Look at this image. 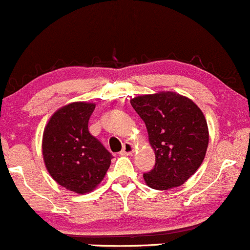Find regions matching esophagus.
<instances>
[{
	"instance_id": "1",
	"label": "esophagus",
	"mask_w": 250,
	"mask_h": 250,
	"mask_svg": "<svg viewBox=\"0 0 250 250\" xmlns=\"http://www.w3.org/2000/svg\"><path fill=\"white\" fill-rule=\"evenodd\" d=\"M134 153V146L133 143L130 142H125V145H123V148L121 150V155H131Z\"/></svg>"
}]
</instances>
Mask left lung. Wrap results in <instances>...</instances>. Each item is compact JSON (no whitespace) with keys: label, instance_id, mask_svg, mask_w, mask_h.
Masks as SVG:
<instances>
[{"label":"left lung","instance_id":"1","mask_svg":"<svg viewBox=\"0 0 250 250\" xmlns=\"http://www.w3.org/2000/svg\"><path fill=\"white\" fill-rule=\"evenodd\" d=\"M131 105L145 121L155 166L143 174L150 188L179 187L199 169L208 148L209 133L205 115L191 100L163 91L137 96Z\"/></svg>","mask_w":250,"mask_h":250}]
</instances>
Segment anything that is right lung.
Wrapping results in <instances>:
<instances>
[{"mask_svg": "<svg viewBox=\"0 0 250 250\" xmlns=\"http://www.w3.org/2000/svg\"><path fill=\"white\" fill-rule=\"evenodd\" d=\"M94 109V103L85 102L64 105L50 117L43 133V159L51 177L79 194L91 191L101 182L113 159L89 133Z\"/></svg>", "mask_w": 250, "mask_h": 250, "instance_id": "obj_1", "label": "right lung"}]
</instances>
